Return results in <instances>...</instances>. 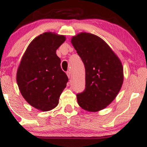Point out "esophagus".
Returning <instances> with one entry per match:
<instances>
[{"label":"esophagus","mask_w":147,"mask_h":147,"mask_svg":"<svg viewBox=\"0 0 147 147\" xmlns=\"http://www.w3.org/2000/svg\"><path fill=\"white\" fill-rule=\"evenodd\" d=\"M66 74H67V77H68V78L71 77V71H67L66 72Z\"/></svg>","instance_id":"obj_1"}]
</instances>
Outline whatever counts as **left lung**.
<instances>
[{
  "mask_svg": "<svg viewBox=\"0 0 147 147\" xmlns=\"http://www.w3.org/2000/svg\"><path fill=\"white\" fill-rule=\"evenodd\" d=\"M71 44L86 69V88L77 94L79 105L91 112L103 109L122 86V63L108 44L96 35L82 32L72 38Z\"/></svg>",
  "mask_w": 147,
  "mask_h": 147,
  "instance_id": "1",
  "label": "left lung"
}]
</instances>
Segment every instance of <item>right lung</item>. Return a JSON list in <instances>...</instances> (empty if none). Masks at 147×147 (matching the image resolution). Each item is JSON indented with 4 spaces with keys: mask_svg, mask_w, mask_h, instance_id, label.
Returning a JSON list of instances; mask_svg holds the SVG:
<instances>
[{
    "mask_svg": "<svg viewBox=\"0 0 147 147\" xmlns=\"http://www.w3.org/2000/svg\"><path fill=\"white\" fill-rule=\"evenodd\" d=\"M65 40L64 36L45 32L28 46L17 71L21 94L32 107L48 111L58 105L68 78L61 68L56 50Z\"/></svg>",
    "mask_w": 147,
    "mask_h": 147,
    "instance_id": "right-lung-1",
    "label": "right lung"
}]
</instances>
